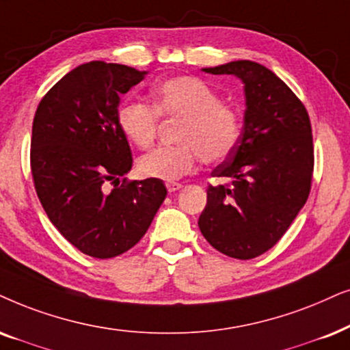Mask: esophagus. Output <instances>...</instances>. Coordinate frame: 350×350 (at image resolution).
<instances>
[{
	"label": "esophagus",
	"mask_w": 350,
	"mask_h": 350,
	"mask_svg": "<svg viewBox=\"0 0 350 350\" xmlns=\"http://www.w3.org/2000/svg\"><path fill=\"white\" fill-rule=\"evenodd\" d=\"M183 188V185L181 183H174V181H170V183H167V189H169V193H175L178 191V189Z\"/></svg>",
	"instance_id": "34e87169"
}]
</instances>
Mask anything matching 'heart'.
<instances>
[{
  "mask_svg": "<svg viewBox=\"0 0 350 350\" xmlns=\"http://www.w3.org/2000/svg\"><path fill=\"white\" fill-rule=\"evenodd\" d=\"M152 106L131 99L117 111L120 131L139 149L156 139L159 117L181 119L176 131L180 144L157 148L139 159L138 172L143 176L176 181L191 174L198 157L206 164H219L234 151L241 117L204 80L189 75L162 80L152 88Z\"/></svg>",
  "mask_w": 350,
  "mask_h": 350,
  "instance_id": "heart-1",
  "label": "heart"
}]
</instances>
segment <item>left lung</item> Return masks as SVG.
Here are the masks:
<instances>
[{"label": "left lung", "instance_id": "8db88e82", "mask_svg": "<svg viewBox=\"0 0 350 350\" xmlns=\"http://www.w3.org/2000/svg\"><path fill=\"white\" fill-rule=\"evenodd\" d=\"M244 83L246 112L234 151L212 170L199 230L212 247L247 260L275 246L310 193L314 139L307 109L283 80L252 61L207 67Z\"/></svg>", "mask_w": 350, "mask_h": 350}]
</instances>
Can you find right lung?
Masks as SVG:
<instances>
[{
    "label": "right lung",
    "mask_w": 350,
    "mask_h": 350,
    "mask_svg": "<svg viewBox=\"0 0 350 350\" xmlns=\"http://www.w3.org/2000/svg\"><path fill=\"white\" fill-rule=\"evenodd\" d=\"M146 74L86 62L36 107L30 143L36 194L59 233L90 257L111 258L133 247L167 196L162 180H122L133 159L117 124L120 94Z\"/></svg>",
    "instance_id": "add662e5"
}]
</instances>
